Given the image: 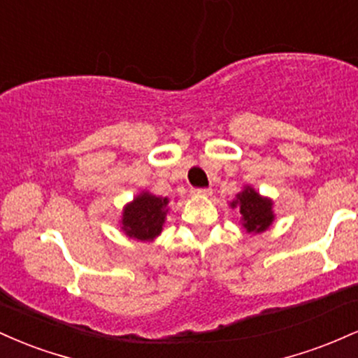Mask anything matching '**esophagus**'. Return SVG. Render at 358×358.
Segmentation results:
<instances>
[{
    "mask_svg": "<svg viewBox=\"0 0 358 358\" xmlns=\"http://www.w3.org/2000/svg\"><path fill=\"white\" fill-rule=\"evenodd\" d=\"M192 195L193 196H208V195H212V190L210 188H193Z\"/></svg>",
    "mask_w": 358,
    "mask_h": 358,
    "instance_id": "34e87169",
    "label": "esophagus"
}]
</instances>
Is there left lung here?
Returning <instances> with one entry per match:
<instances>
[{
	"label": "left lung",
	"instance_id": "left-lung-1",
	"mask_svg": "<svg viewBox=\"0 0 358 358\" xmlns=\"http://www.w3.org/2000/svg\"><path fill=\"white\" fill-rule=\"evenodd\" d=\"M274 202L269 196H262L250 185H244V188L237 193L236 199L231 202L232 208H239L241 224L248 234H261L273 225L274 222Z\"/></svg>",
	"mask_w": 358,
	"mask_h": 358
}]
</instances>
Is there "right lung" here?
<instances>
[{"label":"right lung","mask_w":358,"mask_h":358,"mask_svg":"<svg viewBox=\"0 0 358 358\" xmlns=\"http://www.w3.org/2000/svg\"><path fill=\"white\" fill-rule=\"evenodd\" d=\"M168 196L153 195L143 190L124 205L119 227L126 237L141 242H151L159 236L168 215Z\"/></svg>","instance_id":"right-lung-1"}]
</instances>
